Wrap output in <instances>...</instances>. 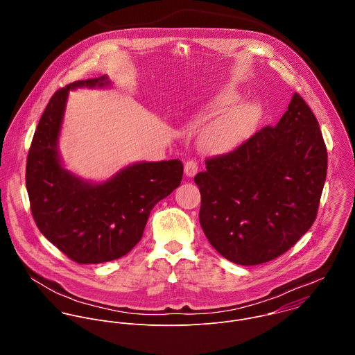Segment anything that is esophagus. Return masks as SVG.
Returning a JSON list of instances; mask_svg holds the SVG:
<instances>
[{
    "label": "esophagus",
    "mask_w": 355,
    "mask_h": 355,
    "mask_svg": "<svg viewBox=\"0 0 355 355\" xmlns=\"http://www.w3.org/2000/svg\"><path fill=\"white\" fill-rule=\"evenodd\" d=\"M197 172H198V165H197L196 161L190 159V161H187V162L184 164V173H186V176L193 178V176H196Z\"/></svg>",
    "instance_id": "1"
}]
</instances>
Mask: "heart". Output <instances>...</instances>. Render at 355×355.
<instances>
[{
  "mask_svg": "<svg viewBox=\"0 0 355 355\" xmlns=\"http://www.w3.org/2000/svg\"><path fill=\"white\" fill-rule=\"evenodd\" d=\"M239 101V94L234 89H224L209 97L197 109V117H206L221 113ZM261 117V107L258 103L236 105L223 116L205 127L198 145L203 152L220 154L236 149L250 135Z\"/></svg>",
  "mask_w": 355,
  "mask_h": 355,
  "instance_id": "1",
  "label": "heart"
}]
</instances>
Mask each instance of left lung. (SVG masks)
Returning a JSON list of instances; mask_svg holds the SVG:
<instances>
[{
  "label": "left lung",
  "mask_w": 355,
  "mask_h": 355,
  "mask_svg": "<svg viewBox=\"0 0 355 355\" xmlns=\"http://www.w3.org/2000/svg\"><path fill=\"white\" fill-rule=\"evenodd\" d=\"M328 155L315 116L294 93L275 125L234 152L206 159L197 173L200 223L231 262L258 265L291 249L313 225Z\"/></svg>",
  "instance_id": "obj_1"
}]
</instances>
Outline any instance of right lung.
<instances>
[{
    "label": "right lung",
    "mask_w": 355,
    "mask_h": 355,
    "mask_svg": "<svg viewBox=\"0 0 355 355\" xmlns=\"http://www.w3.org/2000/svg\"><path fill=\"white\" fill-rule=\"evenodd\" d=\"M107 76L78 80L53 94L35 130L26 166L31 213L42 235L78 263H101L131 252L155 203L179 187L180 159L137 162L102 183L62 166L57 144L69 90L105 87Z\"/></svg>",
    "instance_id": "right-lung-1"
}]
</instances>
